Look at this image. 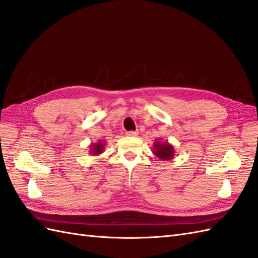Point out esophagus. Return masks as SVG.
Returning <instances> with one entry per match:
<instances>
[{
    "label": "esophagus",
    "instance_id": "1",
    "mask_svg": "<svg viewBox=\"0 0 258 258\" xmlns=\"http://www.w3.org/2000/svg\"><path fill=\"white\" fill-rule=\"evenodd\" d=\"M127 136H131V137H134V136H137L139 135V132H134V131H130L126 133Z\"/></svg>",
    "mask_w": 258,
    "mask_h": 258
}]
</instances>
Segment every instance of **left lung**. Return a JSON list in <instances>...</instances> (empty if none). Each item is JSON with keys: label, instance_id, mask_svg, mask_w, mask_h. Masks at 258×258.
I'll list each match as a JSON object with an SVG mask.
<instances>
[{"label": "left lung", "instance_id": "left-lung-1", "mask_svg": "<svg viewBox=\"0 0 258 258\" xmlns=\"http://www.w3.org/2000/svg\"><path fill=\"white\" fill-rule=\"evenodd\" d=\"M153 154L160 160H171L175 157V147L168 142H161L159 139L155 140L153 144Z\"/></svg>", "mask_w": 258, "mask_h": 258}]
</instances>
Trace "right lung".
<instances>
[{"label": "right lung", "instance_id": "1", "mask_svg": "<svg viewBox=\"0 0 258 258\" xmlns=\"http://www.w3.org/2000/svg\"><path fill=\"white\" fill-rule=\"evenodd\" d=\"M104 147H105V143L102 142L101 140L98 141V143H93L90 145V152L89 154H91L92 156H98V155L102 154L104 152Z\"/></svg>", "mask_w": 258, "mask_h": 258}]
</instances>
